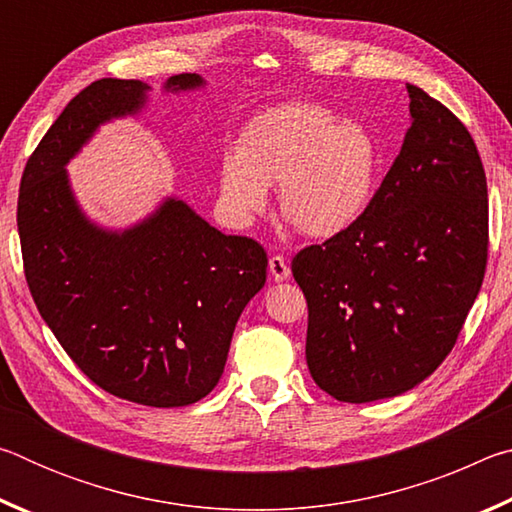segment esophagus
<instances>
[{
    "instance_id": "1",
    "label": "esophagus",
    "mask_w": 512,
    "mask_h": 512,
    "mask_svg": "<svg viewBox=\"0 0 512 512\" xmlns=\"http://www.w3.org/2000/svg\"><path fill=\"white\" fill-rule=\"evenodd\" d=\"M268 271H271V277L275 282H284L291 275L289 264L284 262V257H280V255H273L271 259H268Z\"/></svg>"
}]
</instances>
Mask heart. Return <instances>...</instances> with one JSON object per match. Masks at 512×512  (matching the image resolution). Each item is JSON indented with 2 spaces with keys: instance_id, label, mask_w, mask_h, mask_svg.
I'll use <instances>...</instances> for the list:
<instances>
[{
  "instance_id": "b5f03b06",
  "label": "heart",
  "mask_w": 512,
  "mask_h": 512,
  "mask_svg": "<svg viewBox=\"0 0 512 512\" xmlns=\"http://www.w3.org/2000/svg\"><path fill=\"white\" fill-rule=\"evenodd\" d=\"M384 151L361 119L320 103L289 101L250 117L223 155L219 196L232 223L248 225L277 183L280 212L309 237L350 230L377 194Z\"/></svg>"
}]
</instances>
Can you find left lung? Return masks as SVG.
Masks as SVG:
<instances>
[{"label": "left lung", "mask_w": 512, "mask_h": 512, "mask_svg": "<svg viewBox=\"0 0 512 512\" xmlns=\"http://www.w3.org/2000/svg\"><path fill=\"white\" fill-rule=\"evenodd\" d=\"M409 90L411 128L368 212L293 257L307 298V366L339 402L418 386L452 352L488 262V185L443 103Z\"/></svg>", "instance_id": "1"}]
</instances>
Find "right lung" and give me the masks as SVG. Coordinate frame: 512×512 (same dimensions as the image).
<instances>
[{"label": "right lung", "instance_id": "add662e5", "mask_svg": "<svg viewBox=\"0 0 512 512\" xmlns=\"http://www.w3.org/2000/svg\"><path fill=\"white\" fill-rule=\"evenodd\" d=\"M205 88L178 74L164 92ZM151 85L101 79L67 103L24 169L17 198L24 275L40 316L94 384L144 406H187L223 375L232 332L264 287L268 259L176 196L131 228L90 221L67 162L99 126L140 115Z\"/></svg>", "mask_w": 512, "mask_h": 512}]
</instances>
